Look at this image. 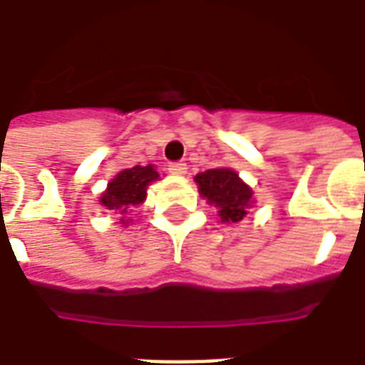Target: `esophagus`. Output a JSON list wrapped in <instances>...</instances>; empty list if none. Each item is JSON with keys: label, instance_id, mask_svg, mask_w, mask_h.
Returning <instances> with one entry per match:
<instances>
[{"label": "esophagus", "instance_id": "1", "mask_svg": "<svg viewBox=\"0 0 365 365\" xmlns=\"http://www.w3.org/2000/svg\"><path fill=\"white\" fill-rule=\"evenodd\" d=\"M168 170H170V174L183 175L187 172V164H183V162H172V164L168 166Z\"/></svg>", "mask_w": 365, "mask_h": 365}]
</instances>
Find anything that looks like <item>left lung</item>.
<instances>
[{"label": "left lung", "instance_id": "8db88e82", "mask_svg": "<svg viewBox=\"0 0 365 365\" xmlns=\"http://www.w3.org/2000/svg\"><path fill=\"white\" fill-rule=\"evenodd\" d=\"M199 193L219 207L222 222H238L246 217V209L252 203V190L246 185L237 172L229 168H215L195 175Z\"/></svg>", "mask_w": 365, "mask_h": 365}]
</instances>
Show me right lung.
<instances>
[{"label": "right lung", "mask_w": 365, "mask_h": 365, "mask_svg": "<svg viewBox=\"0 0 365 365\" xmlns=\"http://www.w3.org/2000/svg\"><path fill=\"white\" fill-rule=\"evenodd\" d=\"M154 180H158V172L154 166H133L123 170L117 178H113L111 183L101 195V203L107 209L119 211L125 215L133 207L140 205L146 197V185ZM125 225V219H120Z\"/></svg>", "instance_id": "1"}]
</instances>
